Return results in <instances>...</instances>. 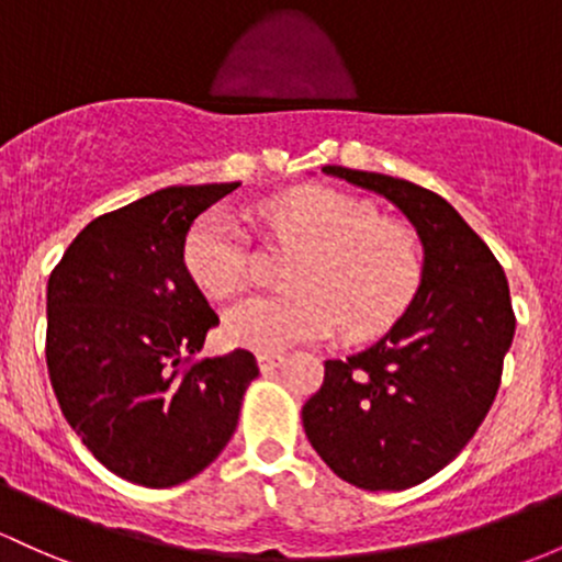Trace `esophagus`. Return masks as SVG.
<instances>
[{
    "label": "esophagus",
    "instance_id": "1",
    "mask_svg": "<svg viewBox=\"0 0 562 562\" xmlns=\"http://www.w3.org/2000/svg\"><path fill=\"white\" fill-rule=\"evenodd\" d=\"M256 360H258V368H261L263 373H269V371H274L277 366H280L282 355H277V351H258Z\"/></svg>",
    "mask_w": 562,
    "mask_h": 562
}]
</instances>
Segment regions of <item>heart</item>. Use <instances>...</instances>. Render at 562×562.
I'll return each mask as SVG.
<instances>
[{"label":"heart","instance_id":"1","mask_svg":"<svg viewBox=\"0 0 562 562\" xmlns=\"http://www.w3.org/2000/svg\"><path fill=\"white\" fill-rule=\"evenodd\" d=\"M277 245L295 250L288 295H245L224 314L234 347L277 351L319 341L338 328L349 341L392 328L422 282V252L408 229L381 221L371 202L314 187L256 211ZM250 239L243 221L215 207L191 226L183 267L205 295L224 299L245 282Z\"/></svg>","mask_w":562,"mask_h":562}]
</instances>
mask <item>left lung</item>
<instances>
[{
	"label": "left lung",
	"instance_id": "1",
	"mask_svg": "<svg viewBox=\"0 0 562 562\" xmlns=\"http://www.w3.org/2000/svg\"><path fill=\"white\" fill-rule=\"evenodd\" d=\"M386 196L424 248L422 285L384 338L325 360L306 400V437L319 459L366 491H405L446 464L483 424L515 336L502 263L435 191L381 172L323 168Z\"/></svg>",
	"mask_w": 562,
	"mask_h": 562
}]
</instances>
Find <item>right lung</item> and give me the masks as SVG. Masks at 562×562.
Instances as JSON below:
<instances>
[{
  "label": "right lung",
  "mask_w": 562,
  "mask_h": 562,
  "mask_svg": "<svg viewBox=\"0 0 562 562\" xmlns=\"http://www.w3.org/2000/svg\"><path fill=\"white\" fill-rule=\"evenodd\" d=\"M237 187H168L98 215L47 280L45 355L60 411L109 472L146 488L213 464L258 375L245 349L191 362L218 314L183 267V243Z\"/></svg>",
  "instance_id": "right-lung-1"
}]
</instances>
